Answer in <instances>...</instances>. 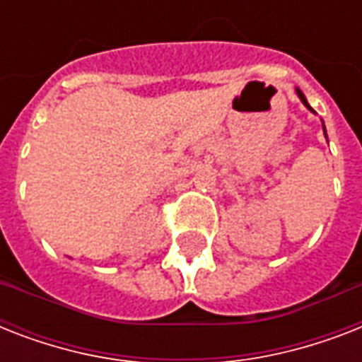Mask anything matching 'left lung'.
<instances>
[{
    "instance_id": "1",
    "label": "left lung",
    "mask_w": 362,
    "mask_h": 362,
    "mask_svg": "<svg viewBox=\"0 0 362 362\" xmlns=\"http://www.w3.org/2000/svg\"><path fill=\"white\" fill-rule=\"evenodd\" d=\"M295 92H297L298 99H300V101H303V105H304V107H306V109H308V110H312V112H314V115H315V110L312 109V107H310V105H308V101H306V98H304V93L300 92V90H298V88H295ZM323 131H325V124H323ZM325 139H327V131H325Z\"/></svg>"
}]
</instances>
